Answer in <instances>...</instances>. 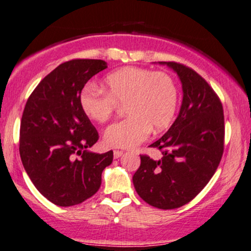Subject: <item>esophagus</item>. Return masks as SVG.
Segmentation results:
<instances>
[{"label": "esophagus", "instance_id": "esophagus-1", "mask_svg": "<svg viewBox=\"0 0 251 251\" xmlns=\"http://www.w3.org/2000/svg\"><path fill=\"white\" fill-rule=\"evenodd\" d=\"M123 151H119V150H115L114 151V158H116V159H117V158H119V157H122L123 156Z\"/></svg>", "mask_w": 251, "mask_h": 251}]
</instances>
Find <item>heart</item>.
Here are the masks:
<instances>
[{
  "instance_id": "heart-1",
  "label": "heart",
  "mask_w": 251,
  "mask_h": 251,
  "mask_svg": "<svg viewBox=\"0 0 251 251\" xmlns=\"http://www.w3.org/2000/svg\"><path fill=\"white\" fill-rule=\"evenodd\" d=\"M104 91L86 86L79 95L84 114L104 123L118 104L126 103L128 117L105 129L104 143L111 148L130 149L147 140L151 130L161 132L171 125L177 108V89L165 73L139 67H125L104 77Z\"/></svg>"
}]
</instances>
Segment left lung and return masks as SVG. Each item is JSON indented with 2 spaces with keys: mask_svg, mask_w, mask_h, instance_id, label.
Segmentation results:
<instances>
[{
  "mask_svg": "<svg viewBox=\"0 0 251 251\" xmlns=\"http://www.w3.org/2000/svg\"><path fill=\"white\" fill-rule=\"evenodd\" d=\"M159 63L177 74L183 100L167 133L150 146L162 158L141 156L133 184L147 203L174 209L190 202L216 172L224 150V115L217 94L199 74L177 62Z\"/></svg>",
  "mask_w": 251,
  "mask_h": 251,
  "instance_id": "1",
  "label": "left lung"
}]
</instances>
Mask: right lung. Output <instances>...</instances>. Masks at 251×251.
<instances>
[{
    "label": "right lung",
    "instance_id": "obj_1",
    "mask_svg": "<svg viewBox=\"0 0 251 251\" xmlns=\"http://www.w3.org/2000/svg\"><path fill=\"white\" fill-rule=\"evenodd\" d=\"M107 68L103 60L75 59L45 76L25 105L19 152L42 196L60 207L82 203L100 189L114 152H90L99 134L79 104L85 84Z\"/></svg>",
    "mask_w": 251,
    "mask_h": 251
}]
</instances>
